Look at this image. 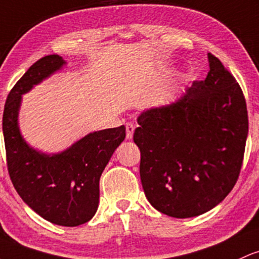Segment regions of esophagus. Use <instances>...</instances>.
<instances>
[{
    "label": "esophagus",
    "mask_w": 259,
    "mask_h": 259,
    "mask_svg": "<svg viewBox=\"0 0 259 259\" xmlns=\"http://www.w3.org/2000/svg\"><path fill=\"white\" fill-rule=\"evenodd\" d=\"M125 129H126V139L127 140H132L133 135H134L135 125L133 123H126V125H125Z\"/></svg>",
    "instance_id": "esophagus-1"
}]
</instances>
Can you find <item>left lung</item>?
<instances>
[{
	"instance_id": "1",
	"label": "left lung",
	"mask_w": 259,
	"mask_h": 259,
	"mask_svg": "<svg viewBox=\"0 0 259 259\" xmlns=\"http://www.w3.org/2000/svg\"><path fill=\"white\" fill-rule=\"evenodd\" d=\"M209 72L171 104L144 110L134 143L147 200L168 217L204 214L231 192L240 175L248 134L241 87L208 54Z\"/></svg>"
}]
</instances>
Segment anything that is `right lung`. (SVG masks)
I'll list each match as a JSON object with an SVG mask.
<instances>
[{"mask_svg":"<svg viewBox=\"0 0 259 259\" xmlns=\"http://www.w3.org/2000/svg\"><path fill=\"white\" fill-rule=\"evenodd\" d=\"M65 65L66 61L54 54L28 69L8 95L2 129L8 173L19 197L45 220L72 227L95 217L99 178L123 143L125 126L90 133L58 153L38 151L24 140L18 124L22 96Z\"/></svg>","mask_w":259,"mask_h":259,"instance_id":"add662e5","label":"right lung"}]
</instances>
